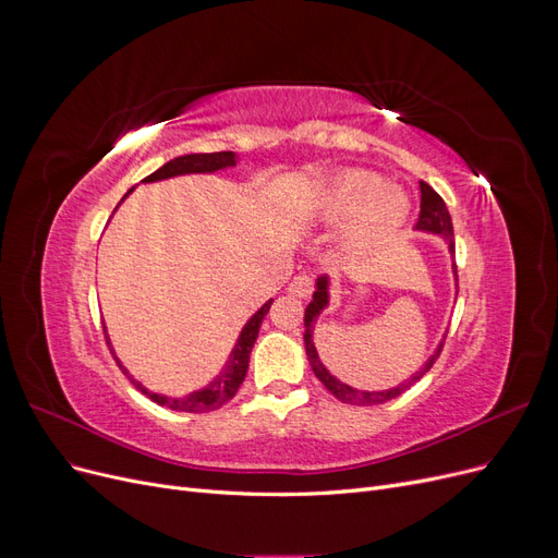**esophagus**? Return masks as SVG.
<instances>
[{
	"label": "esophagus",
	"instance_id": "1",
	"mask_svg": "<svg viewBox=\"0 0 558 558\" xmlns=\"http://www.w3.org/2000/svg\"><path fill=\"white\" fill-rule=\"evenodd\" d=\"M312 291H314V279H312V275H298V277H293L291 279V283H289V293L291 295H298V298H310L312 295Z\"/></svg>",
	"mask_w": 558,
	"mask_h": 558
}]
</instances>
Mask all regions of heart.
Masks as SVG:
<instances>
[{"instance_id":"heart-1","label":"heart","mask_w":558,"mask_h":558,"mask_svg":"<svg viewBox=\"0 0 558 558\" xmlns=\"http://www.w3.org/2000/svg\"><path fill=\"white\" fill-rule=\"evenodd\" d=\"M326 214L330 218H359L356 238L361 242H379L404 221L408 199L398 191L384 189L373 174L349 172L332 183L326 197Z\"/></svg>"}]
</instances>
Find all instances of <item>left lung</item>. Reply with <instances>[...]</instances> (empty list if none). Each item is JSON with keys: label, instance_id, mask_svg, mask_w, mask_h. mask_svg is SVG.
I'll use <instances>...</instances> for the list:
<instances>
[{"label": "left lung", "instance_id": "1", "mask_svg": "<svg viewBox=\"0 0 558 558\" xmlns=\"http://www.w3.org/2000/svg\"><path fill=\"white\" fill-rule=\"evenodd\" d=\"M418 191H421V205H418V221H416V228L418 230H428V232H437L442 234V238L447 240L449 244V251L451 256H456V248H453V226H451V216H449V209L445 205V199L437 195L430 185L426 181H418ZM453 272H456V263H453ZM456 281H459V275H456ZM328 307V279H318L316 281V291H314V300L307 305L305 310V349H307V359H310V365L314 369V375L318 377V381L324 384L328 391L337 398L342 400L347 404H359V408H367V404H381V402H388L398 398L400 393L408 391V388L412 384H416L421 377H424L428 369L433 367V363L437 361V356H440V351L445 347V342L437 347V351L430 356V361L418 369V373L402 381L400 386L396 388H388V391H379V393H373V391H356V388H351L347 384H342L340 379H335L328 369L324 367V363L318 361V353H316V347L312 342V332H314V324H316V316L320 314V310Z\"/></svg>", "mask_w": 558, "mask_h": 558}]
</instances>
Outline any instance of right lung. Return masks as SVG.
I'll return each mask as SVG.
<instances>
[{
    "instance_id": "obj_1",
    "label": "right lung",
    "mask_w": 558,
    "mask_h": 558,
    "mask_svg": "<svg viewBox=\"0 0 558 558\" xmlns=\"http://www.w3.org/2000/svg\"><path fill=\"white\" fill-rule=\"evenodd\" d=\"M234 158H238V154L234 150H218V154H191V156H181V158H174L170 162H165L160 170H156L154 174H148L144 181H160V179H170V177H179V174H199V172H216V170H223V167H232L234 165ZM269 307H272V300L265 302V305L251 316L248 324L244 326L242 335L238 344H234L232 353H230V361L226 363L223 373L218 375L207 388H202V391H195L191 396L185 398H162V396H156V393H148L146 388L134 381L128 369L121 365V361H118L116 356V363L118 367L123 369V373L130 377V381L140 388L142 393H146L150 400L158 402V404H165V408H170L174 412H191V414H205V412H211V410H218L223 408V404L228 400L234 398V393L240 391V386L246 377V369H248V359H251V349L253 344H256V337H258V330H260V324L263 318L267 316ZM107 344H109V337H107ZM113 353V351H111Z\"/></svg>"
}]
</instances>
